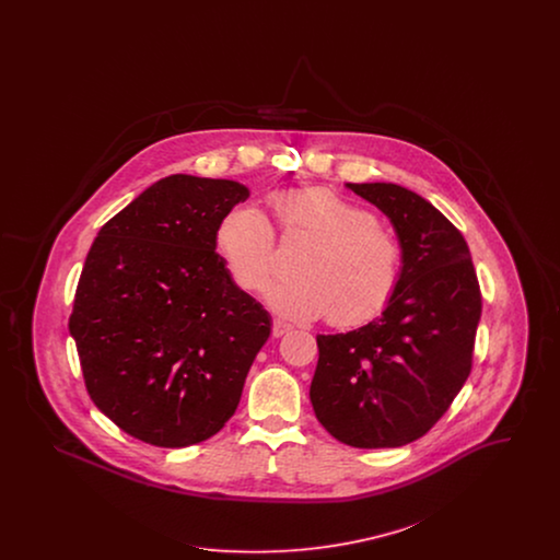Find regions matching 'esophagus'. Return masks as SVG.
Instances as JSON below:
<instances>
[{"label": "esophagus", "instance_id": "34e87169", "mask_svg": "<svg viewBox=\"0 0 560 560\" xmlns=\"http://www.w3.org/2000/svg\"><path fill=\"white\" fill-rule=\"evenodd\" d=\"M290 329H292V325H290V323H285V320L279 319L272 320V336H275V338H281V336H285Z\"/></svg>", "mask_w": 560, "mask_h": 560}]
</instances>
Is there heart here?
<instances>
[{"label": "heart", "mask_w": 560, "mask_h": 560, "mask_svg": "<svg viewBox=\"0 0 560 560\" xmlns=\"http://www.w3.org/2000/svg\"><path fill=\"white\" fill-rule=\"evenodd\" d=\"M283 240L308 243L298 258V277L275 283L268 304L283 317L320 319L352 327L372 319L399 283L402 247L370 210L327 188L275 192ZM215 243L235 283L262 292L279 267L277 233L267 213L241 203L215 226Z\"/></svg>", "instance_id": "1"}]
</instances>
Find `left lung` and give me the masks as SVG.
Returning <instances> with one entry per match:
<instances>
[{
  "instance_id": "8db88e82",
  "label": "left lung",
  "mask_w": 560,
  "mask_h": 560,
  "mask_svg": "<svg viewBox=\"0 0 560 560\" xmlns=\"http://www.w3.org/2000/svg\"><path fill=\"white\" fill-rule=\"evenodd\" d=\"M348 188L390 218L402 270L382 317L317 336L311 402L340 443L400 447L443 418L470 375L479 279L464 235L424 197L386 183Z\"/></svg>"
}]
</instances>
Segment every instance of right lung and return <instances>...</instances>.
Wrapping results in <instances>:
<instances>
[{
    "label": "right lung",
    "mask_w": 560,
    "mask_h": 560,
    "mask_svg": "<svg viewBox=\"0 0 560 560\" xmlns=\"http://www.w3.org/2000/svg\"><path fill=\"white\" fill-rule=\"evenodd\" d=\"M247 197L233 180L161 178L88 252L69 331L90 399L133 439L188 447L240 405L270 317L215 254V226Z\"/></svg>",
    "instance_id": "right-lung-1"
}]
</instances>
